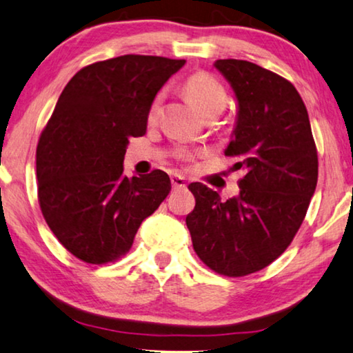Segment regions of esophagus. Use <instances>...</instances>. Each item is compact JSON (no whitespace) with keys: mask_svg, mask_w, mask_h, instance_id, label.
<instances>
[{"mask_svg":"<svg viewBox=\"0 0 353 353\" xmlns=\"http://www.w3.org/2000/svg\"><path fill=\"white\" fill-rule=\"evenodd\" d=\"M170 181H172L173 189H181V188L186 186V181H184V178L181 175H172Z\"/></svg>","mask_w":353,"mask_h":353,"instance_id":"1","label":"esophagus"}]
</instances>
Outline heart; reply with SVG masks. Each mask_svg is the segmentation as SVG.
Instances as JSON below:
<instances>
[{"label":"heart","mask_w":353,"mask_h":353,"mask_svg":"<svg viewBox=\"0 0 353 353\" xmlns=\"http://www.w3.org/2000/svg\"><path fill=\"white\" fill-rule=\"evenodd\" d=\"M184 92L192 101V105L197 108V111L203 115L205 119H214L217 114H221L225 106H227L228 95L227 89L217 78L212 77L208 72H197L184 81ZM161 105V94L154 97V100L150 106V117L158 112ZM178 156L183 159L190 158V153L181 152Z\"/></svg>","instance_id":"obj_1"}]
</instances>
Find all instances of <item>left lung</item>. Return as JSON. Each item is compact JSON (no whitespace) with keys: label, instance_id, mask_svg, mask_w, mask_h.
<instances>
[{"label":"left lung","instance_id":"left-lung-1","mask_svg":"<svg viewBox=\"0 0 353 353\" xmlns=\"http://www.w3.org/2000/svg\"><path fill=\"white\" fill-rule=\"evenodd\" d=\"M216 68L238 98V120L225 156L242 170L239 195L190 183L195 208L186 217L194 250L208 268L244 276L274 263L302 225L317 184V150L308 111L280 74L241 59Z\"/></svg>","mask_w":353,"mask_h":353}]
</instances>
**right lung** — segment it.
<instances>
[{"label": "right lung", "mask_w": 353, "mask_h": 353, "mask_svg": "<svg viewBox=\"0 0 353 353\" xmlns=\"http://www.w3.org/2000/svg\"><path fill=\"white\" fill-rule=\"evenodd\" d=\"M184 62L125 54L81 68L63 88L39 139L37 192L50 230L81 261L126 255L169 195L165 172L123 176V159L128 139L145 134L158 90Z\"/></svg>", "instance_id": "right-lung-1"}]
</instances>
